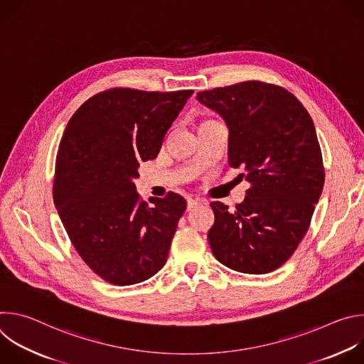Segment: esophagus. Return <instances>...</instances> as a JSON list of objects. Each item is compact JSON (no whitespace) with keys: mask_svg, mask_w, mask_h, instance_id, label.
<instances>
[{"mask_svg":"<svg viewBox=\"0 0 364 364\" xmlns=\"http://www.w3.org/2000/svg\"><path fill=\"white\" fill-rule=\"evenodd\" d=\"M200 204H201L200 200L188 198V200H187V210H191V209H194V207H197V205H200Z\"/></svg>","mask_w":364,"mask_h":364,"instance_id":"34e87169","label":"esophagus"}]
</instances>
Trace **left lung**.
I'll return each instance as SVG.
<instances>
[{"instance_id": "1", "label": "left lung", "mask_w": 364, "mask_h": 364, "mask_svg": "<svg viewBox=\"0 0 364 364\" xmlns=\"http://www.w3.org/2000/svg\"><path fill=\"white\" fill-rule=\"evenodd\" d=\"M229 128V166L250 187L235 212L212 201L207 233L215 257L243 274H268L305 236L324 186L317 132L302 103L285 87L246 80L197 93Z\"/></svg>"}]
</instances>
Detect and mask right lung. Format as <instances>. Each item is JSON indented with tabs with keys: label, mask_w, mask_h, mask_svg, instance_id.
Returning <instances> with one entry per match:
<instances>
[{
	"label": "right lung",
	"mask_w": 364,
	"mask_h": 364,
	"mask_svg": "<svg viewBox=\"0 0 364 364\" xmlns=\"http://www.w3.org/2000/svg\"><path fill=\"white\" fill-rule=\"evenodd\" d=\"M193 92L103 90L83 103L63 132L53 200L76 252L103 281L132 285L166 265L187 201L170 191L148 205L134 178L139 163L157 157Z\"/></svg>",
	"instance_id": "right-lung-1"
}]
</instances>
